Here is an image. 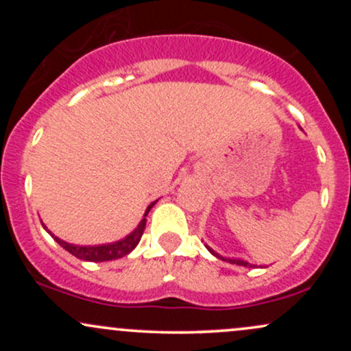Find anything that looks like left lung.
Masks as SVG:
<instances>
[{
	"mask_svg": "<svg viewBox=\"0 0 351 351\" xmlns=\"http://www.w3.org/2000/svg\"><path fill=\"white\" fill-rule=\"evenodd\" d=\"M208 247V245H206ZM208 251L213 254V256H216V257H219V259H223V261H228V263H231V264H236V265H244V267H252V264H249V263H245V261H243V259H229V257H223V256H219V254L217 252H215L213 251L211 247H208Z\"/></svg>",
	"mask_w": 351,
	"mask_h": 351,
	"instance_id": "1",
	"label": "left lung"
}]
</instances>
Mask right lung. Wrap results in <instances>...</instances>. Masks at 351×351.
<instances>
[{
  "label": "right lung",
  "instance_id": "right-lung-1",
  "mask_svg": "<svg viewBox=\"0 0 351 351\" xmlns=\"http://www.w3.org/2000/svg\"><path fill=\"white\" fill-rule=\"evenodd\" d=\"M155 203H156V201H155ZM155 203H152L150 206L147 208L143 219L140 221L138 226H136L134 231L130 232V234H128L127 237H123V239L117 241V243H112V244H102V245L69 244V243H66V241L59 239V237H56L54 234H52V232L46 228V224H44V223H43V228L46 229V231L49 232L52 237H54L56 243H58L59 245H62V247L66 249L67 252H71L72 256H75L77 259L88 261V263H104V261H114V259H120V257L127 256V254H130L136 247V244L140 243V239H142V234L145 231V224H147L148 211H150Z\"/></svg>",
  "mask_w": 351,
  "mask_h": 351
}]
</instances>
